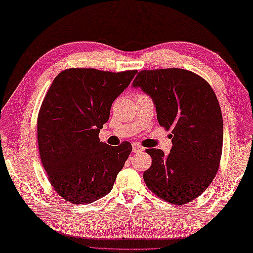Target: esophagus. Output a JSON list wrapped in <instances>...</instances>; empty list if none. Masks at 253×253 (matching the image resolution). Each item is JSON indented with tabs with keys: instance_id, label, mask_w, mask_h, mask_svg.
<instances>
[{
	"instance_id": "obj_1",
	"label": "esophagus",
	"mask_w": 253,
	"mask_h": 253,
	"mask_svg": "<svg viewBox=\"0 0 253 253\" xmlns=\"http://www.w3.org/2000/svg\"><path fill=\"white\" fill-rule=\"evenodd\" d=\"M142 150H144V148L139 144H132V153H139Z\"/></svg>"
}]
</instances>
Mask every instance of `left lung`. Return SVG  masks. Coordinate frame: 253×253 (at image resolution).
<instances>
[{"label":"left lung","instance_id":"1","mask_svg":"<svg viewBox=\"0 0 253 253\" xmlns=\"http://www.w3.org/2000/svg\"><path fill=\"white\" fill-rule=\"evenodd\" d=\"M132 86L153 98L159 125L171 130L168 156L146 149L151 157L146 186L169 204H189L209 187L220 166L223 122L217 96L205 79L182 68L140 71Z\"/></svg>","mask_w":253,"mask_h":253}]
</instances>
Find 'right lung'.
<instances>
[{
	"label": "right lung",
	"mask_w": 253,
	"mask_h": 253,
	"mask_svg": "<svg viewBox=\"0 0 253 253\" xmlns=\"http://www.w3.org/2000/svg\"><path fill=\"white\" fill-rule=\"evenodd\" d=\"M136 72L67 68L45 95L38 116L40 158L53 189L70 204H90L113 189L132 148L128 141L104 144L98 135Z\"/></svg>",
	"instance_id": "right-lung-1"
}]
</instances>
